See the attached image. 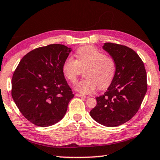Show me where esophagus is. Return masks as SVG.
<instances>
[{
	"label": "esophagus",
	"instance_id": "esophagus-1",
	"mask_svg": "<svg viewBox=\"0 0 160 160\" xmlns=\"http://www.w3.org/2000/svg\"><path fill=\"white\" fill-rule=\"evenodd\" d=\"M75 96H76V97H85V98H86V96H84V95H82V94H78V93L75 94Z\"/></svg>",
	"mask_w": 160,
	"mask_h": 160
}]
</instances>
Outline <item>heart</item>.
<instances>
[{"mask_svg": "<svg viewBox=\"0 0 160 160\" xmlns=\"http://www.w3.org/2000/svg\"><path fill=\"white\" fill-rule=\"evenodd\" d=\"M77 60L68 57L63 64L64 76L72 83L77 81L81 69H85L83 79L75 87V90L83 94L94 92L97 88L104 89L109 86L116 73V63L109 56L94 47L86 46L76 51Z\"/></svg>", "mask_w": 160, "mask_h": 160, "instance_id": "obj_1", "label": "heart"}]
</instances>
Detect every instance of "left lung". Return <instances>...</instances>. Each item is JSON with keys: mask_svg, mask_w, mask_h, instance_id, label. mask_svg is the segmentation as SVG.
<instances>
[{"mask_svg": "<svg viewBox=\"0 0 160 160\" xmlns=\"http://www.w3.org/2000/svg\"><path fill=\"white\" fill-rule=\"evenodd\" d=\"M103 49L116 63V73L104 95L90 112L97 123L107 127L118 126L131 119L140 109L147 92V74L141 58L126 46L104 43Z\"/></svg>", "mask_w": 160, "mask_h": 160, "instance_id": "left-lung-1", "label": "left lung"}]
</instances>
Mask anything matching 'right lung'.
Here are the masks:
<instances>
[{
    "label": "right lung",
    "mask_w": 160,
    "mask_h": 160,
    "mask_svg": "<svg viewBox=\"0 0 160 160\" xmlns=\"http://www.w3.org/2000/svg\"><path fill=\"white\" fill-rule=\"evenodd\" d=\"M71 48L50 44L27 53L12 78V97L22 114L34 125L50 126L66 114L73 98L63 73Z\"/></svg>",
    "instance_id": "obj_1"
}]
</instances>
